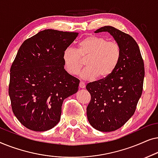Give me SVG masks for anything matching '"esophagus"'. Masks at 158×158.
Here are the masks:
<instances>
[{"label": "esophagus", "instance_id": "esophagus-1", "mask_svg": "<svg viewBox=\"0 0 158 158\" xmlns=\"http://www.w3.org/2000/svg\"><path fill=\"white\" fill-rule=\"evenodd\" d=\"M85 87V83H84L83 82H80V83H79V88H84Z\"/></svg>", "mask_w": 158, "mask_h": 158}]
</instances>
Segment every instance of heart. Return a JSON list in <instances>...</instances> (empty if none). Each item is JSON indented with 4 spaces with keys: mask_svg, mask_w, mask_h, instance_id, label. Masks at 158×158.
Wrapping results in <instances>:
<instances>
[{
    "mask_svg": "<svg viewBox=\"0 0 158 158\" xmlns=\"http://www.w3.org/2000/svg\"><path fill=\"white\" fill-rule=\"evenodd\" d=\"M122 57V49L115 42L98 36H88L80 41L77 48L67 47L62 53L64 70L71 75L79 73L83 66L81 58L87 57L81 77L92 81L97 77L104 79L109 77L118 66Z\"/></svg>",
    "mask_w": 158,
    "mask_h": 158,
    "instance_id": "heart-1",
    "label": "heart"
}]
</instances>
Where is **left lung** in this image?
<instances>
[{"instance_id":"obj_1","label":"left lung","mask_w":158,"mask_h":158,"mask_svg":"<svg viewBox=\"0 0 158 158\" xmlns=\"http://www.w3.org/2000/svg\"><path fill=\"white\" fill-rule=\"evenodd\" d=\"M103 31L109 32L119 44L122 57L109 77L86 85L91 96L87 117L94 129L108 132L119 129L135 114L142 96L144 68L139 46L130 35L111 26L95 33Z\"/></svg>"}]
</instances>
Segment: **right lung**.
<instances>
[{"instance_id":"obj_1","label":"right lung","mask_w":158,"mask_h":158,"mask_svg":"<svg viewBox=\"0 0 158 158\" xmlns=\"http://www.w3.org/2000/svg\"><path fill=\"white\" fill-rule=\"evenodd\" d=\"M78 35L41 31L23 42L10 70L12 111L27 129L44 131L60 120L64 99L78 90L80 81L64 70L62 53Z\"/></svg>"}]
</instances>
